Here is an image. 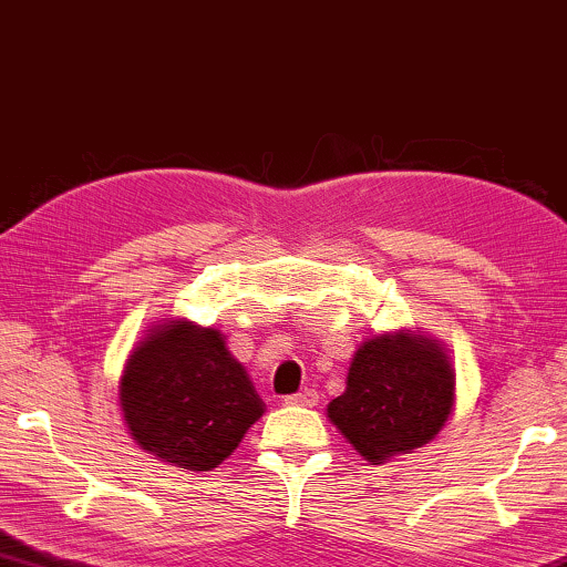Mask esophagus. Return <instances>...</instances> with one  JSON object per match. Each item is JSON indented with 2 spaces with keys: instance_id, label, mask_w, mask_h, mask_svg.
I'll use <instances>...</instances> for the list:
<instances>
[{
  "instance_id": "esophagus-1",
  "label": "esophagus",
  "mask_w": 567,
  "mask_h": 567,
  "mask_svg": "<svg viewBox=\"0 0 567 567\" xmlns=\"http://www.w3.org/2000/svg\"><path fill=\"white\" fill-rule=\"evenodd\" d=\"M287 408H316L318 404V392L316 390H302L298 394L285 396Z\"/></svg>"
}]
</instances>
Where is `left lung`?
I'll return each mask as SVG.
<instances>
[{
  "label": "left lung",
  "mask_w": 567,
  "mask_h": 567,
  "mask_svg": "<svg viewBox=\"0 0 567 567\" xmlns=\"http://www.w3.org/2000/svg\"><path fill=\"white\" fill-rule=\"evenodd\" d=\"M453 408L455 369L445 343L402 328L359 346L346 390L326 415L353 451L379 466L433 441Z\"/></svg>",
  "instance_id": "1"
}]
</instances>
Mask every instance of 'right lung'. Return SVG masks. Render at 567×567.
<instances>
[{"label":"right lung","instance_id":"obj_1","mask_svg":"<svg viewBox=\"0 0 567 567\" xmlns=\"http://www.w3.org/2000/svg\"><path fill=\"white\" fill-rule=\"evenodd\" d=\"M120 408L142 451L188 471L224 463L265 415L226 336L185 318L152 326L134 346L120 377Z\"/></svg>","mask_w":567,"mask_h":567}]
</instances>
